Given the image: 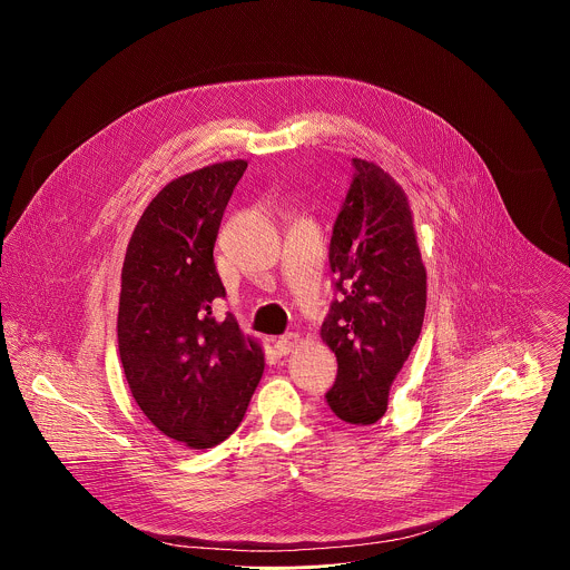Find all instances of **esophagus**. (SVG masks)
Segmentation results:
<instances>
[{
	"label": "esophagus",
	"mask_w": 570,
	"mask_h": 570,
	"mask_svg": "<svg viewBox=\"0 0 570 570\" xmlns=\"http://www.w3.org/2000/svg\"><path fill=\"white\" fill-rule=\"evenodd\" d=\"M301 335L298 333H287V335H281L276 342H274V348L278 355H287L294 351V346L298 344Z\"/></svg>",
	"instance_id": "obj_1"
}]
</instances>
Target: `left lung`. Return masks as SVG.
<instances>
[{
    "label": "left lung",
    "mask_w": 570,
    "mask_h": 570,
    "mask_svg": "<svg viewBox=\"0 0 570 570\" xmlns=\"http://www.w3.org/2000/svg\"><path fill=\"white\" fill-rule=\"evenodd\" d=\"M355 175L335 219L328 263L333 301L321 335L337 357L326 404L346 423H377L416 344L428 276L404 188L382 166L353 158Z\"/></svg>",
    "instance_id": "obj_1"
}]
</instances>
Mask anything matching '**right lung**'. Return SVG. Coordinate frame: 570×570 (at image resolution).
<instances>
[{"mask_svg": "<svg viewBox=\"0 0 570 570\" xmlns=\"http://www.w3.org/2000/svg\"><path fill=\"white\" fill-rule=\"evenodd\" d=\"M245 160L175 177L145 208L122 263L118 351L136 404L173 441L215 448L242 423L261 382L263 346L233 314L213 247Z\"/></svg>", "mask_w": 570, "mask_h": 570, "instance_id": "obj_1", "label": "right lung"}]
</instances>
